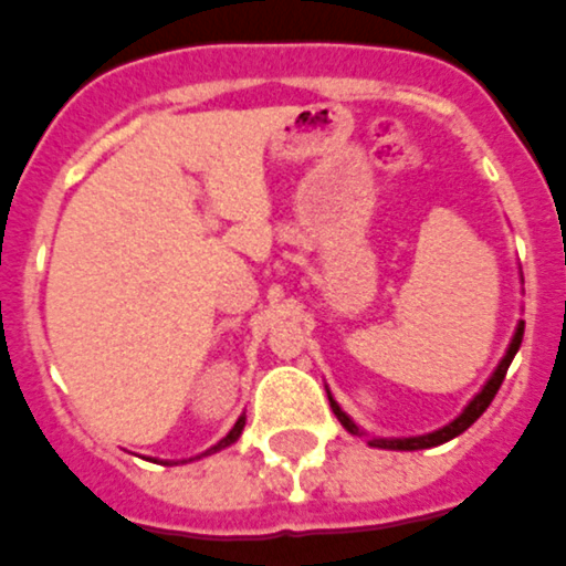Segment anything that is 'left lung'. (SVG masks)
I'll list each match as a JSON object with an SVG mask.
<instances>
[{
  "label": "left lung",
  "mask_w": 566,
  "mask_h": 566,
  "mask_svg": "<svg viewBox=\"0 0 566 566\" xmlns=\"http://www.w3.org/2000/svg\"><path fill=\"white\" fill-rule=\"evenodd\" d=\"M523 332H525V323H520V326H516V335H513V340H511V347H507V353H504V359L499 361V368H495L493 377L486 379V386L481 388L478 395H474L472 403H469V407H465L463 412H460V416H457L454 421H451V424L439 427V430H433V433H424V437H409V439H368V446H374V448H388V451H421V448L442 446V442H448V439L460 437V433H463V430H469V427H472L474 421H478V418L484 416L486 407L493 403L495 391L502 388L504 374H507V368H511L513 356H516V350H520V344H523ZM329 407H332V412L338 416L340 424L347 427L350 433H356V437H361L359 427L353 424L350 416H347V412H344V409H340L338 403L332 400V395H329Z\"/></svg>",
  "instance_id": "left-lung-1"
}]
</instances>
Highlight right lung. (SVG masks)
I'll return each mask as SVG.
<instances>
[{"mask_svg": "<svg viewBox=\"0 0 566 566\" xmlns=\"http://www.w3.org/2000/svg\"><path fill=\"white\" fill-rule=\"evenodd\" d=\"M243 424H245V418H240V421H237V424L231 427V433H228V437L222 439V442H216V446L210 448V451H207V454H213V451H219V448H228V446H231V442H237V437H240V433H243Z\"/></svg>", "mask_w": 566, "mask_h": 566, "instance_id": "obj_1", "label": "right lung"}]
</instances>
